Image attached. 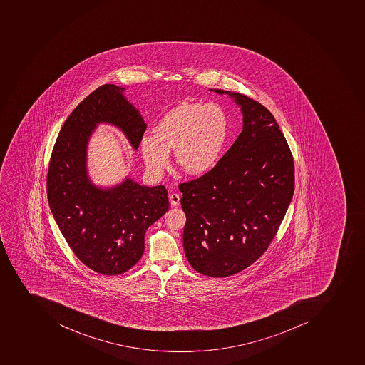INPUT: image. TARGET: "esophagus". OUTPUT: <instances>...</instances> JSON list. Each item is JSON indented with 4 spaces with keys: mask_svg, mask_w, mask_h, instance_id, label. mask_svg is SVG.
Returning a JSON list of instances; mask_svg holds the SVG:
<instances>
[{
    "mask_svg": "<svg viewBox=\"0 0 365 365\" xmlns=\"http://www.w3.org/2000/svg\"><path fill=\"white\" fill-rule=\"evenodd\" d=\"M169 202H170L173 206L180 205V196H178V193H172L169 196Z\"/></svg>",
    "mask_w": 365,
    "mask_h": 365,
    "instance_id": "esophagus-1",
    "label": "esophagus"
}]
</instances>
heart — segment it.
Wrapping results in <instances>:
<instances>
[{
    "label": "heart",
    "instance_id": "1",
    "mask_svg": "<svg viewBox=\"0 0 365 365\" xmlns=\"http://www.w3.org/2000/svg\"><path fill=\"white\" fill-rule=\"evenodd\" d=\"M228 131V116L220 106L182 103L160 118L155 133L140 137L139 150L152 178H161L166 172L170 150L185 172L202 175L219 163Z\"/></svg>",
    "mask_w": 365,
    "mask_h": 365
}]
</instances>
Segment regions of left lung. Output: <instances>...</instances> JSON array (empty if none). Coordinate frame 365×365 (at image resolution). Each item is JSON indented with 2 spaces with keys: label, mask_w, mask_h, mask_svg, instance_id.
<instances>
[{
  "label": "left lung",
  "mask_w": 365,
  "mask_h": 365,
  "mask_svg": "<svg viewBox=\"0 0 365 365\" xmlns=\"http://www.w3.org/2000/svg\"><path fill=\"white\" fill-rule=\"evenodd\" d=\"M241 107L243 129L202 178L178 185L187 215L183 247L197 272L236 274L274 238L294 195V160L274 116L245 94L217 90Z\"/></svg>",
  "instance_id": "obj_1"
}]
</instances>
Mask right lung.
<instances>
[{
  "label": "right lung",
  "mask_w": 365,
  "mask_h": 365,
  "mask_svg": "<svg viewBox=\"0 0 365 365\" xmlns=\"http://www.w3.org/2000/svg\"><path fill=\"white\" fill-rule=\"evenodd\" d=\"M105 84L79 103L64 122L51 152L47 197L62 235L77 258L100 274L118 275L144 253L146 229L168 211L166 187H145L129 176L98 187L88 170V145L98 124H112L139 146L146 124L123 96Z\"/></svg>",
  "instance_id": "1"
}]
</instances>
